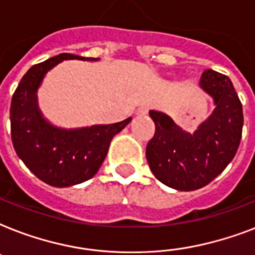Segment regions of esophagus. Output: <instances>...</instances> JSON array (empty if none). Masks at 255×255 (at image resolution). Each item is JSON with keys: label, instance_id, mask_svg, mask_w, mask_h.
<instances>
[{"label": "esophagus", "instance_id": "esophagus-1", "mask_svg": "<svg viewBox=\"0 0 255 255\" xmlns=\"http://www.w3.org/2000/svg\"><path fill=\"white\" fill-rule=\"evenodd\" d=\"M139 116H143V115H147L148 114V108L147 107H140L139 110H137V112H136Z\"/></svg>", "mask_w": 255, "mask_h": 255}]
</instances>
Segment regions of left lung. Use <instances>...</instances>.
Masks as SVG:
<instances>
[{"label":"left lung","mask_w":255,"mask_h":255,"mask_svg":"<svg viewBox=\"0 0 255 255\" xmlns=\"http://www.w3.org/2000/svg\"><path fill=\"white\" fill-rule=\"evenodd\" d=\"M200 85L216 108L193 135L165 114L149 111L155 122V135L145 151L149 168L159 181L185 192L208 185L228 167L240 147L244 126L241 100L229 78L209 69Z\"/></svg>","instance_id":"8db88e82"}]
</instances>
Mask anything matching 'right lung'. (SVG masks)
Here are the masks:
<instances>
[{"mask_svg": "<svg viewBox=\"0 0 255 255\" xmlns=\"http://www.w3.org/2000/svg\"><path fill=\"white\" fill-rule=\"evenodd\" d=\"M66 59L86 58L63 53L34 65L15 88L10 104V132L18 157L39 180L58 188L90 180L106 159L112 137L131 122L128 118L79 129H61L47 123L38 110L37 88L45 74Z\"/></svg>", "mask_w": 255, "mask_h": 255, "instance_id": "add662e5", "label": "right lung"}]
</instances>
